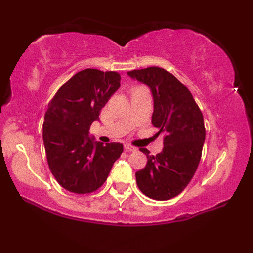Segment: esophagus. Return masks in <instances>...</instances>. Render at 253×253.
I'll return each mask as SVG.
<instances>
[{"instance_id":"obj_1","label":"esophagus","mask_w":253,"mask_h":253,"mask_svg":"<svg viewBox=\"0 0 253 253\" xmlns=\"http://www.w3.org/2000/svg\"><path fill=\"white\" fill-rule=\"evenodd\" d=\"M125 150H126L127 152H134V151H136V147L132 146V145L129 144H125Z\"/></svg>"}]
</instances>
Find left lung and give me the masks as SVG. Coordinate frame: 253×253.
Returning <instances> with one entry per match:
<instances>
[{
  "label": "left lung",
  "mask_w": 253,
  "mask_h": 253,
  "mask_svg": "<svg viewBox=\"0 0 253 253\" xmlns=\"http://www.w3.org/2000/svg\"><path fill=\"white\" fill-rule=\"evenodd\" d=\"M129 77L146 84L153 96L152 125L164 133L161 153L147 157L144 169L135 173L141 193L164 201L181 194L199 167L206 138L203 115L189 89L172 74L158 66L132 70Z\"/></svg>",
  "instance_id": "1"
}]
</instances>
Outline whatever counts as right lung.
I'll list each match as a JSON object with an SVG mask.
<instances>
[{"mask_svg":"<svg viewBox=\"0 0 253 253\" xmlns=\"http://www.w3.org/2000/svg\"><path fill=\"white\" fill-rule=\"evenodd\" d=\"M117 71L85 69L74 75L48 103L42 139L50 170L64 189L90 194L106 182L124 151L123 144L103 145L90 138V125L120 88Z\"/></svg>","mask_w":253,"mask_h":253,"instance_id":"1","label":"right lung"}]
</instances>
